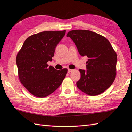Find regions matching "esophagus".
<instances>
[{
    "instance_id": "1",
    "label": "esophagus",
    "mask_w": 132,
    "mask_h": 132,
    "mask_svg": "<svg viewBox=\"0 0 132 132\" xmlns=\"http://www.w3.org/2000/svg\"><path fill=\"white\" fill-rule=\"evenodd\" d=\"M73 71V69H68V73H71V72H72Z\"/></svg>"
}]
</instances>
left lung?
<instances>
[{"instance_id":"1","label":"left lung","mask_w":132,"mask_h":132,"mask_svg":"<svg viewBox=\"0 0 132 132\" xmlns=\"http://www.w3.org/2000/svg\"><path fill=\"white\" fill-rule=\"evenodd\" d=\"M67 36L73 41L81 56L88 58L87 70L79 69L78 89L90 96L102 93L112 84L116 75L117 56L110 42L89 30H72Z\"/></svg>"}]
</instances>
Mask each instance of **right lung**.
<instances>
[{
	"instance_id": "add662e5",
	"label": "right lung",
	"mask_w": 132,
	"mask_h": 132,
	"mask_svg": "<svg viewBox=\"0 0 132 132\" xmlns=\"http://www.w3.org/2000/svg\"><path fill=\"white\" fill-rule=\"evenodd\" d=\"M62 31H43L30 36L23 43L16 57L20 81L35 96L50 95L61 85L68 71L48 66L55 49L65 34Z\"/></svg>"
}]
</instances>
